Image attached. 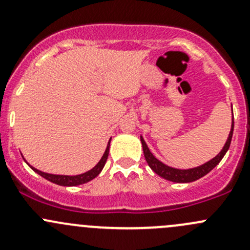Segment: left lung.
Returning <instances> with one entry per match:
<instances>
[{
  "mask_svg": "<svg viewBox=\"0 0 250 250\" xmlns=\"http://www.w3.org/2000/svg\"><path fill=\"white\" fill-rule=\"evenodd\" d=\"M233 134V118H232V125H231V132L229 134L228 141H226L225 146L223 147V150L220 151L218 156L210 160L209 162L204 163V165L200 166V167L192 168V169H175V168L168 167V166L163 165L161 161H158L155 156L151 153V151L148 150L147 145L144 141L143 138H140L141 144H143V150H144V156H145V160L147 162V165L150 166L151 169L153 170L156 174H158L160 176H162L163 179L169 181H174V183H191V181H195L197 179L202 178L206 175L223 160V157L225 156V153L228 152L229 147H230L231 139H232Z\"/></svg>",
  "mask_w": 250,
  "mask_h": 250,
  "instance_id": "8db88e82",
  "label": "left lung"
}]
</instances>
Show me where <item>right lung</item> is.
<instances>
[{
  "instance_id": "1",
  "label": "right lung",
  "mask_w": 250,
  "mask_h": 250,
  "mask_svg": "<svg viewBox=\"0 0 250 250\" xmlns=\"http://www.w3.org/2000/svg\"><path fill=\"white\" fill-rule=\"evenodd\" d=\"M109 148H110V141L107 144V147L105 150V153L103 155L102 160L99 161L97 166H95L93 169L88 170V172L80 174V175H74V176H70V175H54V174H48V173H43L39 169H35L34 167H31L32 169L35 170L37 174H40L41 176H43L44 179L47 180L52 181V183L57 184V185H62V186H76V185H81V184H84L88 183V181L93 180L95 176L99 175V173L102 172V169L104 168L105 163H106L107 160V156H109Z\"/></svg>"
}]
</instances>
